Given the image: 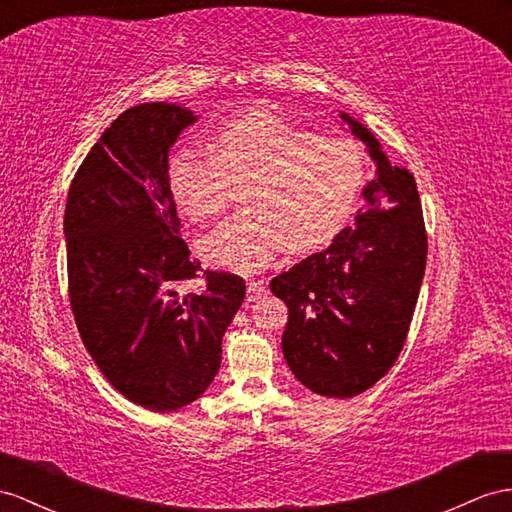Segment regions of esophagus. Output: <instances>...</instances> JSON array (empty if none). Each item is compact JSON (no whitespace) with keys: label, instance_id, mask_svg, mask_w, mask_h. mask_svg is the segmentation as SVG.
<instances>
[{"label":"esophagus","instance_id":"34e87169","mask_svg":"<svg viewBox=\"0 0 512 512\" xmlns=\"http://www.w3.org/2000/svg\"><path fill=\"white\" fill-rule=\"evenodd\" d=\"M264 294H266V287H264V283H261V281H251V283L246 285V298L251 300V303H253V300L264 296Z\"/></svg>","mask_w":512,"mask_h":512}]
</instances>
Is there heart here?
Returning <instances> with one entry per match:
<instances>
[{"mask_svg":"<svg viewBox=\"0 0 512 512\" xmlns=\"http://www.w3.org/2000/svg\"><path fill=\"white\" fill-rule=\"evenodd\" d=\"M212 155L181 149L168 166L175 201L192 220L225 212L231 183L244 192L246 218L201 240L209 264L257 272L290 248L305 253L331 242L355 212L365 186V155L346 138H322L270 112L222 127Z\"/></svg>","mask_w":512,"mask_h":512,"instance_id":"obj_1","label":"heart"}]
</instances>
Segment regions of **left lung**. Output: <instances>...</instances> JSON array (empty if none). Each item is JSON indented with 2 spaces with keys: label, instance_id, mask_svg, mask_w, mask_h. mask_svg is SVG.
<instances>
[{
  "label": "left lung",
  "instance_id": "obj_1",
  "mask_svg": "<svg viewBox=\"0 0 512 512\" xmlns=\"http://www.w3.org/2000/svg\"><path fill=\"white\" fill-rule=\"evenodd\" d=\"M365 144L376 175L363 188L355 227L274 277L287 305L283 357L313 393L352 398L396 363L409 333L426 270V229L415 179L391 166L372 131L339 112Z\"/></svg>",
  "mask_w": 512,
  "mask_h": 512
}]
</instances>
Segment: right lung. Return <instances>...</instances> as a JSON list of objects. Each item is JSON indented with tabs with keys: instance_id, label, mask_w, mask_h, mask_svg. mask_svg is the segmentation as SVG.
<instances>
[{
	"instance_id": "1",
	"label": "right lung",
	"mask_w": 512,
	"mask_h": 512,
	"mask_svg": "<svg viewBox=\"0 0 512 512\" xmlns=\"http://www.w3.org/2000/svg\"><path fill=\"white\" fill-rule=\"evenodd\" d=\"M177 103H138L106 131L69 188L64 209L69 296L77 331L101 374L149 411H177L212 385L222 335L246 285L201 270L179 238L168 153L196 123Z\"/></svg>"
}]
</instances>
